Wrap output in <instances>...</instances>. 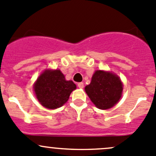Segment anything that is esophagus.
<instances>
[{"instance_id":"34e87169","label":"esophagus","mask_w":156,"mask_h":156,"mask_svg":"<svg viewBox=\"0 0 156 156\" xmlns=\"http://www.w3.org/2000/svg\"><path fill=\"white\" fill-rule=\"evenodd\" d=\"M77 86L80 89H83V88L84 87V84H83V83H79L77 84Z\"/></svg>"}]
</instances>
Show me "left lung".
<instances>
[{
    "mask_svg": "<svg viewBox=\"0 0 156 156\" xmlns=\"http://www.w3.org/2000/svg\"><path fill=\"white\" fill-rule=\"evenodd\" d=\"M85 91L98 108L105 110L115 106L122 95L123 83L119 76L112 72L96 70Z\"/></svg>",
    "mask_w": 156,
    "mask_h": 156,
    "instance_id": "1",
    "label": "left lung"
}]
</instances>
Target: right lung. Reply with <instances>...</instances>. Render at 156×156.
Returning a JSON list of instances; mask_svg holds the SVG:
<instances>
[{
    "mask_svg": "<svg viewBox=\"0 0 156 156\" xmlns=\"http://www.w3.org/2000/svg\"><path fill=\"white\" fill-rule=\"evenodd\" d=\"M76 86L66 80L60 70H45L34 84V92L40 104L46 108L56 109L64 105Z\"/></svg>",
    "mask_w": 156,
    "mask_h": 156,
    "instance_id": "right-lung-1",
    "label": "right lung"
}]
</instances>
